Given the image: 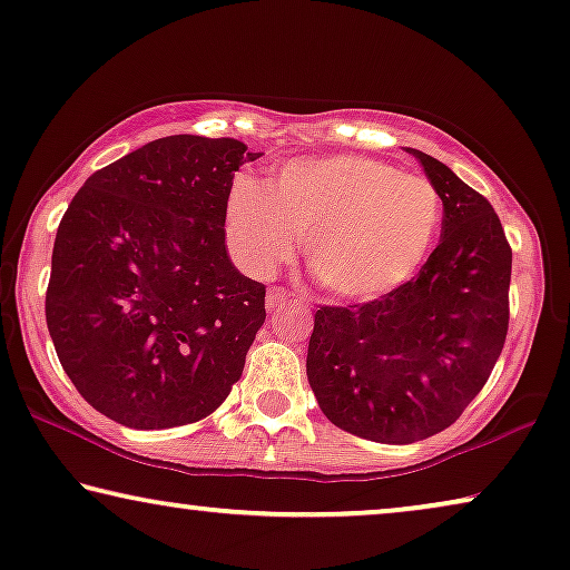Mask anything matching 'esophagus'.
Wrapping results in <instances>:
<instances>
[{
    "label": "esophagus",
    "instance_id": "obj_1",
    "mask_svg": "<svg viewBox=\"0 0 570 570\" xmlns=\"http://www.w3.org/2000/svg\"><path fill=\"white\" fill-rule=\"evenodd\" d=\"M296 294H292V292H286V288H282V286H271L268 288V296H266V304H268V309L271 312H278L284 307L286 302H292ZM296 302H302V299H296Z\"/></svg>",
    "mask_w": 570,
    "mask_h": 570
}]
</instances>
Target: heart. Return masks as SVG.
<instances>
[{
    "label": "heart",
    "mask_w": 570,
    "mask_h": 570,
    "mask_svg": "<svg viewBox=\"0 0 570 570\" xmlns=\"http://www.w3.org/2000/svg\"><path fill=\"white\" fill-rule=\"evenodd\" d=\"M442 222L429 178L382 159H294L266 190L243 180L227 204V235L250 274H268L302 237L307 268L341 299H376L419 274Z\"/></svg>",
    "instance_id": "b5f03b06"
}]
</instances>
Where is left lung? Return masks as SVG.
<instances>
[{
    "instance_id": "left-lung-1",
    "label": "left lung",
    "mask_w": 570,
    "mask_h": 570,
    "mask_svg": "<svg viewBox=\"0 0 570 570\" xmlns=\"http://www.w3.org/2000/svg\"><path fill=\"white\" fill-rule=\"evenodd\" d=\"M444 204L442 239L395 292L320 304L307 376L327 421L368 442L411 444L460 419L509 333L511 247L499 214L431 155L407 149Z\"/></svg>"
}]
</instances>
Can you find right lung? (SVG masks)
Here are the masks:
<instances>
[{
	"label": "right lung",
	"instance_id": "1",
	"mask_svg": "<svg viewBox=\"0 0 570 570\" xmlns=\"http://www.w3.org/2000/svg\"><path fill=\"white\" fill-rule=\"evenodd\" d=\"M237 139L165 136L85 180L56 229L46 325L95 411L128 429L212 415L266 323V286L232 266Z\"/></svg>",
	"mask_w": 570,
	"mask_h": 570
}]
</instances>
